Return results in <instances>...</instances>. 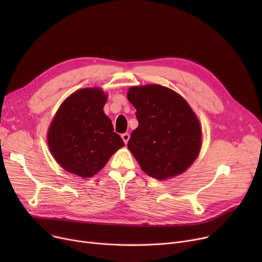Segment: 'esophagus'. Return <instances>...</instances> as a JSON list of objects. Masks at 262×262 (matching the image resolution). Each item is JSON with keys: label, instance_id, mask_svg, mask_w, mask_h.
Segmentation results:
<instances>
[{"label": "esophagus", "instance_id": "34e87169", "mask_svg": "<svg viewBox=\"0 0 262 262\" xmlns=\"http://www.w3.org/2000/svg\"><path fill=\"white\" fill-rule=\"evenodd\" d=\"M122 139L124 141V143H127L129 140V134L125 133V134H122Z\"/></svg>", "mask_w": 262, "mask_h": 262}]
</instances>
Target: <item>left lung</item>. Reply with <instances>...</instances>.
<instances>
[{
  "mask_svg": "<svg viewBox=\"0 0 262 262\" xmlns=\"http://www.w3.org/2000/svg\"><path fill=\"white\" fill-rule=\"evenodd\" d=\"M127 96L139 123L127 146L141 169L157 180L185 172L196 159L202 140L200 122L188 103L159 85L133 87Z\"/></svg>",
  "mask_w": 262,
  "mask_h": 262,
  "instance_id": "8db88e82",
  "label": "left lung"
}]
</instances>
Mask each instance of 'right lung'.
Instances as JSON below:
<instances>
[{"label":"right lung","mask_w":262,"mask_h":262,"mask_svg":"<svg viewBox=\"0 0 262 262\" xmlns=\"http://www.w3.org/2000/svg\"><path fill=\"white\" fill-rule=\"evenodd\" d=\"M106 100L101 89H80L69 96L55 115L48 133L49 147L68 172L91 177L124 146L104 114Z\"/></svg>","instance_id":"add662e5"}]
</instances>
